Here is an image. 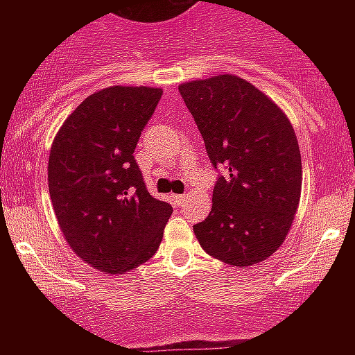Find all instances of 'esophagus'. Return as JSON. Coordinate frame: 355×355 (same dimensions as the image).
Segmentation results:
<instances>
[{
    "instance_id": "esophagus-1",
    "label": "esophagus",
    "mask_w": 355,
    "mask_h": 355,
    "mask_svg": "<svg viewBox=\"0 0 355 355\" xmlns=\"http://www.w3.org/2000/svg\"><path fill=\"white\" fill-rule=\"evenodd\" d=\"M188 199V193H180V196H174V200H175V205H184Z\"/></svg>"
}]
</instances>
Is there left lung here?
<instances>
[{"instance_id": "left-lung-1", "label": "left lung", "mask_w": 355, "mask_h": 355, "mask_svg": "<svg viewBox=\"0 0 355 355\" xmlns=\"http://www.w3.org/2000/svg\"><path fill=\"white\" fill-rule=\"evenodd\" d=\"M180 94L209 162L224 168L211 211L193 233L213 258L256 265L281 247L299 208L302 163L293 128L270 97L233 74L183 83Z\"/></svg>"}]
</instances>
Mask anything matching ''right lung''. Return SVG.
<instances>
[{
  "label": "right lung",
  "mask_w": 355,
  "mask_h": 355,
  "mask_svg": "<svg viewBox=\"0 0 355 355\" xmlns=\"http://www.w3.org/2000/svg\"><path fill=\"white\" fill-rule=\"evenodd\" d=\"M162 89L108 87L62 124L49 153L53 209L71 249L97 270L124 274L155 256L172 215L147 192L133 153Z\"/></svg>",
  "instance_id": "right-lung-1"
}]
</instances>
